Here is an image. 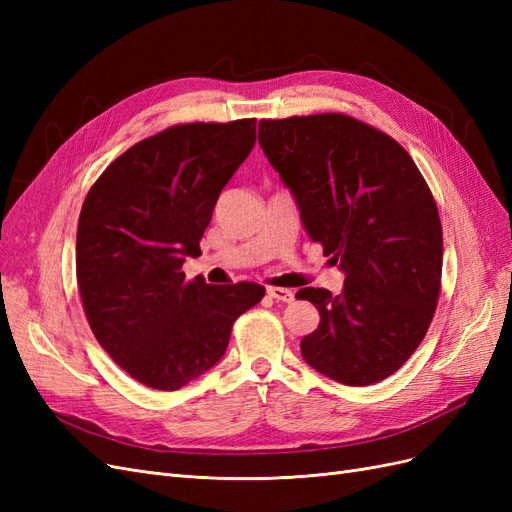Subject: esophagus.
Returning a JSON list of instances; mask_svg holds the SVG:
<instances>
[{"label": "esophagus", "instance_id": "obj_1", "mask_svg": "<svg viewBox=\"0 0 512 512\" xmlns=\"http://www.w3.org/2000/svg\"><path fill=\"white\" fill-rule=\"evenodd\" d=\"M267 294H269V297H273L275 301H282V303H290V301H294V292H292V290H288V288L269 286V288H267Z\"/></svg>", "mask_w": 512, "mask_h": 512}]
</instances>
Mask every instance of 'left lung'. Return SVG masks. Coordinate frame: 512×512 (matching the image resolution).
Segmentation results:
<instances>
[{"mask_svg": "<svg viewBox=\"0 0 512 512\" xmlns=\"http://www.w3.org/2000/svg\"><path fill=\"white\" fill-rule=\"evenodd\" d=\"M258 143L301 209L344 292L301 288L320 324L303 359L327 378L369 386L393 376L438 307L442 224L436 200L395 138L344 113L262 119Z\"/></svg>", "mask_w": 512, "mask_h": 512, "instance_id": "1", "label": "left lung"}]
</instances>
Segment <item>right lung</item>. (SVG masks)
Masks as SVG:
<instances>
[{"label":"right lung","mask_w":512,"mask_h":512,"mask_svg":"<svg viewBox=\"0 0 512 512\" xmlns=\"http://www.w3.org/2000/svg\"><path fill=\"white\" fill-rule=\"evenodd\" d=\"M256 119L179 123L108 164L76 230V282L91 331L128 376L177 391L222 359L254 282L185 280L224 185L250 156Z\"/></svg>","instance_id":"obj_1"}]
</instances>
